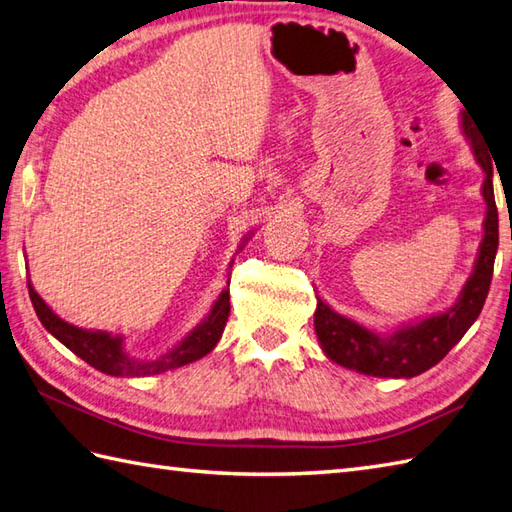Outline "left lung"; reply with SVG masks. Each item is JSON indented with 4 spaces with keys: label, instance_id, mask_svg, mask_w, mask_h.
Wrapping results in <instances>:
<instances>
[{
    "label": "left lung",
    "instance_id": "left-lung-1",
    "mask_svg": "<svg viewBox=\"0 0 512 512\" xmlns=\"http://www.w3.org/2000/svg\"><path fill=\"white\" fill-rule=\"evenodd\" d=\"M462 134L471 143L477 165L484 171L482 198L486 202L484 235L473 273L466 279L458 299L444 312L429 314L416 321L402 323L396 330L380 334L356 323L350 317H343L332 310L328 303L317 297L314 310V330L323 354L336 365L354 369L358 374L378 378H413L438 365L449 354L453 345H458L466 330L480 317L484 301L491 288L493 264L499 244L497 228V206L493 193V162L488 158L480 134L475 132L466 114H462Z\"/></svg>",
    "mask_w": 512,
    "mask_h": 512
}]
</instances>
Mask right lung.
I'll list each match as a JSON object with an SVG mask.
<instances>
[{
	"instance_id": "add662e5",
	"label": "right lung",
	"mask_w": 512,
	"mask_h": 512,
	"mask_svg": "<svg viewBox=\"0 0 512 512\" xmlns=\"http://www.w3.org/2000/svg\"><path fill=\"white\" fill-rule=\"evenodd\" d=\"M250 235L253 233H248L242 239L239 250H242V246L248 242ZM28 295H30L32 306H35L41 325L54 336V339L61 341L68 350H72L76 356L83 358V361L92 365L94 369H99V372L107 376H127V378L162 374V372H169V369L189 365L193 361H198V358L206 356L217 345V341L222 339L224 325L228 321V312H231V295H228V288H224L220 292V297L215 299L211 312L206 314V317L195 325V328L184 336L176 347H171L169 352L160 354L156 358H145L143 361V358L129 356L125 352V339L121 334H112L105 330H83L57 317V314L52 312V308H48V303L37 295V290L32 288L30 279H28Z\"/></svg>"
}]
</instances>
